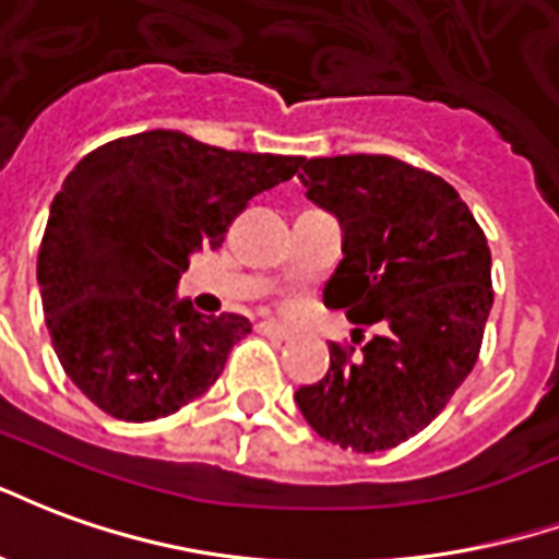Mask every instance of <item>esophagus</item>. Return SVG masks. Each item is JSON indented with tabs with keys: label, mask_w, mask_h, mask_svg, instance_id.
I'll use <instances>...</instances> for the list:
<instances>
[{
	"label": "esophagus",
	"mask_w": 559,
	"mask_h": 559,
	"mask_svg": "<svg viewBox=\"0 0 559 559\" xmlns=\"http://www.w3.org/2000/svg\"><path fill=\"white\" fill-rule=\"evenodd\" d=\"M255 330H259L262 336H271V340H292V330H285L283 324H274V321H259Z\"/></svg>",
	"instance_id": "obj_1"
}]
</instances>
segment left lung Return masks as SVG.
<instances>
[{
	"mask_svg": "<svg viewBox=\"0 0 559 559\" xmlns=\"http://www.w3.org/2000/svg\"><path fill=\"white\" fill-rule=\"evenodd\" d=\"M300 169L309 202L342 226L324 307L378 336L354 357L330 345L328 374L295 402L324 441L390 450L426 429L474 369L495 300L488 240L443 178L408 163L348 154Z\"/></svg>",
	"mask_w": 559,
	"mask_h": 559,
	"instance_id": "obj_1",
	"label": "left lung"
}]
</instances>
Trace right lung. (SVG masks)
I'll list each match as a JSON object with an SVG mask.
<instances>
[{
	"label": "right lung",
	"instance_id": "add662e5",
	"mask_svg": "<svg viewBox=\"0 0 559 559\" xmlns=\"http://www.w3.org/2000/svg\"><path fill=\"white\" fill-rule=\"evenodd\" d=\"M300 163L148 130L73 166L50 205L38 288L59 364L97 408L145 423L217 381L252 328L243 316L195 312L178 297L181 271Z\"/></svg>",
	"mask_w": 559,
	"mask_h": 559
}]
</instances>
